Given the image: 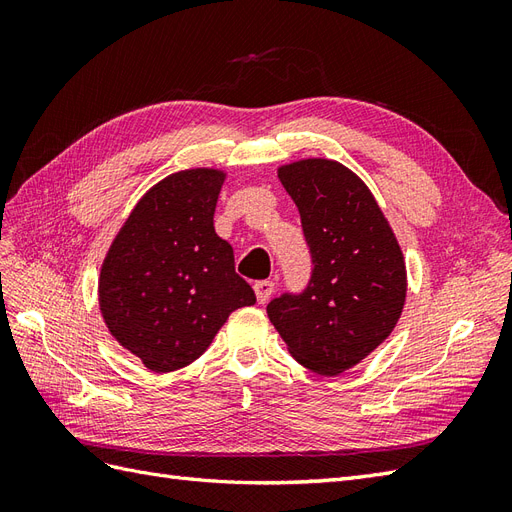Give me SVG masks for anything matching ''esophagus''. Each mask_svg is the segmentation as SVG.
Instances as JSON below:
<instances>
[{
  "instance_id": "34e87169",
  "label": "esophagus",
  "mask_w": 512,
  "mask_h": 512,
  "mask_svg": "<svg viewBox=\"0 0 512 512\" xmlns=\"http://www.w3.org/2000/svg\"><path fill=\"white\" fill-rule=\"evenodd\" d=\"M273 290H275V284H273L271 280H262V282H256V284H254V292H256L258 303L269 301Z\"/></svg>"
}]
</instances>
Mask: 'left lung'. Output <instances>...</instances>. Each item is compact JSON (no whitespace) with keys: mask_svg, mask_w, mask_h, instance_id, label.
<instances>
[{"mask_svg":"<svg viewBox=\"0 0 512 512\" xmlns=\"http://www.w3.org/2000/svg\"><path fill=\"white\" fill-rule=\"evenodd\" d=\"M312 252L305 292L267 305L294 361L320 376L359 365L395 329L408 273L395 232L365 181L344 164L305 158L277 168Z\"/></svg>","mask_w":512,"mask_h":512,"instance_id":"left-lung-1","label":"left lung"}]
</instances>
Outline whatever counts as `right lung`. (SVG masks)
<instances>
[{
  "mask_svg": "<svg viewBox=\"0 0 512 512\" xmlns=\"http://www.w3.org/2000/svg\"><path fill=\"white\" fill-rule=\"evenodd\" d=\"M224 181L220 168L164 177L138 200L104 256L98 301L106 329L156 374L194 363L235 309L256 303L213 226Z\"/></svg>",
  "mask_w": 512,
  "mask_h": 512,
  "instance_id": "add662e5",
  "label": "right lung"
}]
</instances>
